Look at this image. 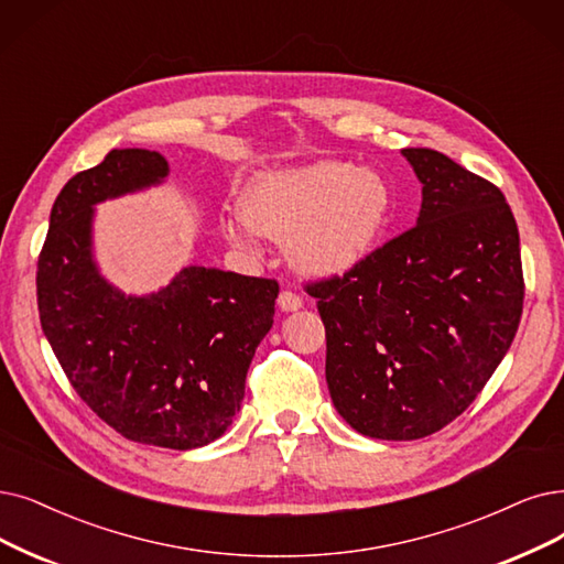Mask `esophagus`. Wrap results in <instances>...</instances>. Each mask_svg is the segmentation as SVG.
Returning a JSON list of instances; mask_svg holds the SVG:
<instances>
[{
    "label": "esophagus",
    "mask_w": 564,
    "mask_h": 564,
    "mask_svg": "<svg viewBox=\"0 0 564 564\" xmlns=\"http://www.w3.org/2000/svg\"><path fill=\"white\" fill-rule=\"evenodd\" d=\"M278 305H280L282 312H296V310L303 307V299L296 296V294H291V291H282V294L278 296Z\"/></svg>",
    "instance_id": "obj_1"
}]
</instances>
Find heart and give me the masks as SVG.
Returning <instances> with one entry per match:
<instances>
[{"label":"heart","instance_id":"b5f03b06","mask_svg":"<svg viewBox=\"0 0 564 564\" xmlns=\"http://www.w3.org/2000/svg\"><path fill=\"white\" fill-rule=\"evenodd\" d=\"M387 177L368 166L322 160L254 173L236 200L240 224H227L231 245L250 247V231L286 242L299 275L330 280L347 275L372 252L391 215Z\"/></svg>","mask_w":564,"mask_h":564}]
</instances>
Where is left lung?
<instances>
[{
  "label": "left lung",
  "mask_w": 564,
  "mask_h": 564,
  "mask_svg": "<svg viewBox=\"0 0 564 564\" xmlns=\"http://www.w3.org/2000/svg\"><path fill=\"white\" fill-rule=\"evenodd\" d=\"M400 152L423 185L416 227L307 291L326 326L337 414L366 437L408 442L460 416L502 364L523 268L498 187L442 152Z\"/></svg>",
  "instance_id": "obj_1"
}]
</instances>
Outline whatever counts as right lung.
I'll return each instance as SVG.
<instances>
[{
    "label": "right lung",
    "mask_w": 564,
    "mask_h": 564,
    "mask_svg": "<svg viewBox=\"0 0 564 564\" xmlns=\"http://www.w3.org/2000/svg\"><path fill=\"white\" fill-rule=\"evenodd\" d=\"M169 173L160 152L122 148L74 175L51 210L36 296L43 335L87 408L127 440L189 452L240 412L280 286L196 263L143 296L104 278L97 206L160 187Z\"/></svg>",
    "instance_id": "right-lung-1"
}]
</instances>
